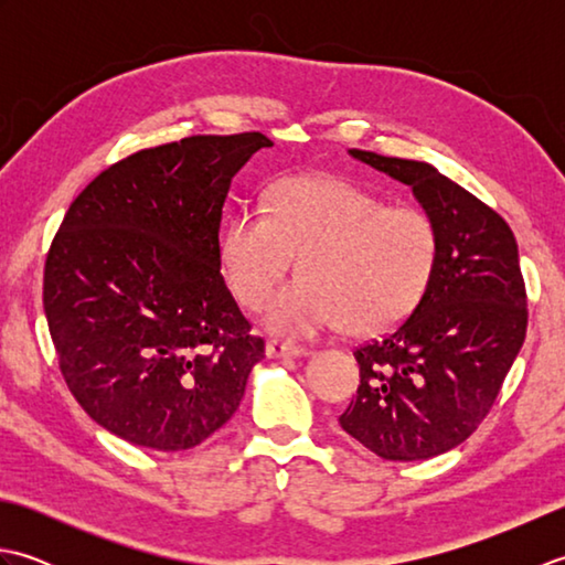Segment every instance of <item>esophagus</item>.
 Wrapping results in <instances>:
<instances>
[{"instance_id":"34e87169","label":"esophagus","mask_w":565,"mask_h":565,"mask_svg":"<svg viewBox=\"0 0 565 565\" xmlns=\"http://www.w3.org/2000/svg\"><path fill=\"white\" fill-rule=\"evenodd\" d=\"M306 354H308L306 347H298L294 342H284V340H269L267 342V356L286 359V356H306Z\"/></svg>"}]
</instances>
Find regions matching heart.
<instances>
[{"instance_id":"heart-1","label":"heart","mask_w":565,"mask_h":565,"mask_svg":"<svg viewBox=\"0 0 565 565\" xmlns=\"http://www.w3.org/2000/svg\"><path fill=\"white\" fill-rule=\"evenodd\" d=\"M298 257L301 279L264 308L276 334L350 328L376 334L423 301L439 262V227L419 206H386L342 177L281 179L267 213L243 209L221 235V269L237 303L257 310Z\"/></svg>"}]
</instances>
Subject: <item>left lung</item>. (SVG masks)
I'll use <instances>...</instances> for the list:
<instances>
[{
  "label": "left lung",
  "instance_id": "8db88e82",
  "mask_svg": "<svg viewBox=\"0 0 565 565\" xmlns=\"http://www.w3.org/2000/svg\"><path fill=\"white\" fill-rule=\"evenodd\" d=\"M350 152L413 189L439 227V262L413 313L354 350L359 388L340 427L381 459L423 461L473 435L524 342L518 239L500 213L437 167Z\"/></svg>",
  "mask_w": 565,
  "mask_h": 565
}]
</instances>
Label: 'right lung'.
<instances>
[{
  "label": "right lung",
  "instance_id": "right-lung-1",
  "mask_svg": "<svg viewBox=\"0 0 565 565\" xmlns=\"http://www.w3.org/2000/svg\"><path fill=\"white\" fill-rule=\"evenodd\" d=\"M271 146L257 130L164 142L70 203L43 310L70 393L111 435L182 451L237 411L264 340L227 291L218 233L235 172Z\"/></svg>",
  "mask_w": 565,
  "mask_h": 565
}]
</instances>
